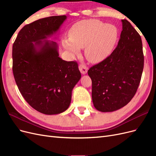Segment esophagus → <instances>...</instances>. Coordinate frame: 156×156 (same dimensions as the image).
Here are the masks:
<instances>
[{
  "mask_svg": "<svg viewBox=\"0 0 156 156\" xmlns=\"http://www.w3.org/2000/svg\"><path fill=\"white\" fill-rule=\"evenodd\" d=\"M79 69L80 70V72L82 74H85L87 73V71H88V68L87 67L86 65H84V64H81L79 66Z\"/></svg>",
  "mask_w": 156,
  "mask_h": 156,
  "instance_id": "34e87169",
  "label": "esophagus"
}]
</instances>
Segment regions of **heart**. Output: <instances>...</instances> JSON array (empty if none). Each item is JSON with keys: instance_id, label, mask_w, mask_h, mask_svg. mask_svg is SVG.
Returning <instances> with one entry per match:
<instances>
[{"instance_id": "obj_1", "label": "heart", "mask_w": 156, "mask_h": 156, "mask_svg": "<svg viewBox=\"0 0 156 156\" xmlns=\"http://www.w3.org/2000/svg\"><path fill=\"white\" fill-rule=\"evenodd\" d=\"M117 28L97 20L78 22L69 31V40H64L62 45L71 55L79 53V49H84L86 58L91 62L98 63L110 55L118 40Z\"/></svg>"}]
</instances>
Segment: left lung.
I'll use <instances>...</instances> for the list:
<instances>
[{
  "label": "left lung",
  "instance_id": "1",
  "mask_svg": "<svg viewBox=\"0 0 156 156\" xmlns=\"http://www.w3.org/2000/svg\"><path fill=\"white\" fill-rule=\"evenodd\" d=\"M116 49L101 62L88 71L92 79L93 104L101 112H112L124 107L137 90L144 68L140 36L126 20Z\"/></svg>",
  "mask_w": 156,
  "mask_h": 156
}]
</instances>
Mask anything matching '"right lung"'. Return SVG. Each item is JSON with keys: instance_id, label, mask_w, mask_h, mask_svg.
Returning a JSON list of instances; mask_svg holds the SVG:
<instances>
[{"instance_id": "add662e5", "label": "right lung", "mask_w": 156, "mask_h": 156, "mask_svg": "<svg viewBox=\"0 0 156 156\" xmlns=\"http://www.w3.org/2000/svg\"><path fill=\"white\" fill-rule=\"evenodd\" d=\"M66 19L51 16L26 25L13 44L12 70L19 90L32 108L45 115L67 109L81 77L76 61L59 57L56 42L42 41L57 31Z\"/></svg>"}]
</instances>
